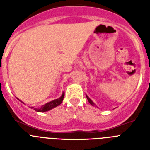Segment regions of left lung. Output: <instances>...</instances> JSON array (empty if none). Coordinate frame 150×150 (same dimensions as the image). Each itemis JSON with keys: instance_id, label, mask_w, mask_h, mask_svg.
Wrapping results in <instances>:
<instances>
[{"instance_id": "obj_1", "label": "left lung", "mask_w": 150, "mask_h": 150, "mask_svg": "<svg viewBox=\"0 0 150 150\" xmlns=\"http://www.w3.org/2000/svg\"><path fill=\"white\" fill-rule=\"evenodd\" d=\"M86 98H87V99H88V102H89V103H90V104H91V105H92V106H95V104H94V102L92 101V100H91V99H90L89 98H88V97L87 96V95H86Z\"/></svg>"}]
</instances>
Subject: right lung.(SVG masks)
I'll use <instances>...</instances> for the list:
<instances>
[{
    "instance_id": "1",
    "label": "right lung",
    "mask_w": 150,
    "mask_h": 150,
    "mask_svg": "<svg viewBox=\"0 0 150 150\" xmlns=\"http://www.w3.org/2000/svg\"><path fill=\"white\" fill-rule=\"evenodd\" d=\"M64 92H63L62 95L60 97V98H59L52 100V101H50V102H48V103H46V104L43 105L41 107H40V108H34V107H30V108H34V110L38 111V112H40L49 111V110H50L53 109L54 107H58L59 105H60V104H62V100H63V99H64ZM18 100H19V99H18ZM22 103H23V102H22Z\"/></svg>"
}]
</instances>
